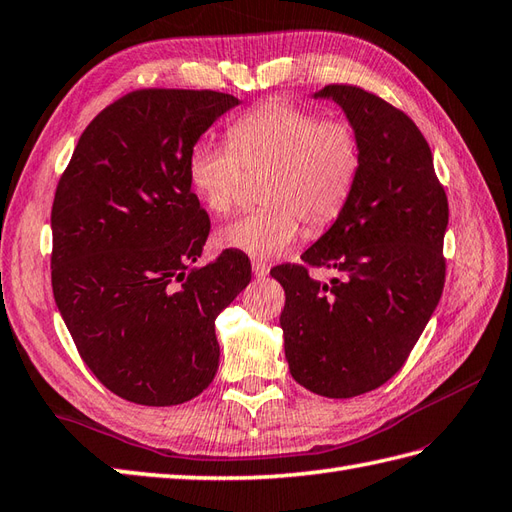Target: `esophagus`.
<instances>
[{
    "label": "esophagus",
    "mask_w": 512,
    "mask_h": 512,
    "mask_svg": "<svg viewBox=\"0 0 512 512\" xmlns=\"http://www.w3.org/2000/svg\"><path fill=\"white\" fill-rule=\"evenodd\" d=\"M252 271H254L256 278H265V276H269V265H265L263 260H254Z\"/></svg>",
    "instance_id": "1"
}]
</instances>
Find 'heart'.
I'll use <instances>...</instances> for the list:
<instances>
[{
	"label": "heart",
	"mask_w": 512,
	"mask_h": 512,
	"mask_svg": "<svg viewBox=\"0 0 512 512\" xmlns=\"http://www.w3.org/2000/svg\"><path fill=\"white\" fill-rule=\"evenodd\" d=\"M227 138L230 144L192 146V190L210 212L227 214L241 199L247 173H265L260 201L267 206L223 225L217 232L223 249L276 258L295 243L300 221L324 230L355 190L361 146L344 120H320L309 109L271 100L234 120Z\"/></svg>",
	"instance_id": "heart-1"
}]
</instances>
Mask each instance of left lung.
I'll list each match as a JSON object with an SVG mask.
<instances>
[{"instance_id": "obj_1", "label": "left lung", "mask_w": 512, "mask_h": 512, "mask_svg": "<svg viewBox=\"0 0 512 512\" xmlns=\"http://www.w3.org/2000/svg\"><path fill=\"white\" fill-rule=\"evenodd\" d=\"M313 98L333 100L361 146L346 208L302 254L339 276L320 282L304 265H280L271 278L287 295L280 326L291 377L350 399L392 379L434 315L449 206L429 144L403 111L350 85H326Z\"/></svg>"}]
</instances>
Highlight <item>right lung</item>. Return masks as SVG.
<instances>
[{
	"label": "right lung",
	"instance_id": "right-lung-1",
	"mask_svg": "<svg viewBox=\"0 0 512 512\" xmlns=\"http://www.w3.org/2000/svg\"><path fill=\"white\" fill-rule=\"evenodd\" d=\"M241 100L142 89L89 122L52 206V291L87 368L131 403L195 399L219 370L214 320L252 280L225 249L192 269L210 219L188 155Z\"/></svg>",
	"mask_w": 512,
	"mask_h": 512
}]
</instances>
